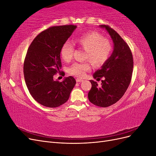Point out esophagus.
I'll list each match as a JSON object with an SVG mask.
<instances>
[{"mask_svg": "<svg viewBox=\"0 0 156 156\" xmlns=\"http://www.w3.org/2000/svg\"><path fill=\"white\" fill-rule=\"evenodd\" d=\"M76 81H77V83H81V82H83V79H81L77 78V79H76Z\"/></svg>", "mask_w": 156, "mask_h": 156, "instance_id": "1", "label": "esophagus"}]
</instances>
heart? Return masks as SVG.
Here are the masks:
<instances>
[{"instance_id":"heart-1","label":"heart","mask_w":156,"mask_h":156,"mask_svg":"<svg viewBox=\"0 0 156 156\" xmlns=\"http://www.w3.org/2000/svg\"><path fill=\"white\" fill-rule=\"evenodd\" d=\"M75 42L82 49L85 50L84 59L89 60L84 62H75L68 68L69 73L79 77H83L86 72L90 69L91 62L97 66L104 64L109 58L112 52L110 41L104 39L99 33L92 32L84 34L75 40ZM73 45L69 41L62 46L60 55L65 62H69L73 58Z\"/></svg>"}]
</instances>
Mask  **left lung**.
<instances>
[{
    "mask_svg": "<svg viewBox=\"0 0 156 156\" xmlns=\"http://www.w3.org/2000/svg\"><path fill=\"white\" fill-rule=\"evenodd\" d=\"M111 36L114 44L112 53L100 69L94 73L97 81L103 77L101 85L90 80L92 88L88 94V100L94 105L107 107L115 104L124 96L128 88L133 68V55L129 47L118 33L109 26L102 25Z\"/></svg>",
    "mask_w": 156,
    "mask_h": 156,
    "instance_id": "left-lung-1",
    "label": "left lung"
}]
</instances>
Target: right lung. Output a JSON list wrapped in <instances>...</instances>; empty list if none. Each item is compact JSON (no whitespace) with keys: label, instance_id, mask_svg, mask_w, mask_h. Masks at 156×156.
Segmentation results:
<instances>
[{"label":"right lung","instance_id":"add662e5","mask_svg":"<svg viewBox=\"0 0 156 156\" xmlns=\"http://www.w3.org/2000/svg\"><path fill=\"white\" fill-rule=\"evenodd\" d=\"M75 25L51 27L40 32L32 41L25 56L23 73L28 90L40 104L55 108L66 102L76 84L69 76L64 81H54V75L62 67L60 50ZM64 76V72H62Z\"/></svg>","mask_w":156,"mask_h":156}]
</instances>
